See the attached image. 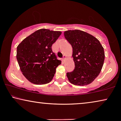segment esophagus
Wrapping results in <instances>:
<instances>
[{
	"mask_svg": "<svg viewBox=\"0 0 121 121\" xmlns=\"http://www.w3.org/2000/svg\"><path fill=\"white\" fill-rule=\"evenodd\" d=\"M66 58H67V56H66L65 55H64L63 56V58H62V60L63 61L65 60V59H66Z\"/></svg>",
	"mask_w": 121,
	"mask_h": 121,
	"instance_id": "34e87169",
	"label": "esophagus"
}]
</instances>
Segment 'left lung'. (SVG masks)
Here are the masks:
<instances>
[{"label": "left lung", "instance_id": "obj_1", "mask_svg": "<svg viewBox=\"0 0 121 121\" xmlns=\"http://www.w3.org/2000/svg\"><path fill=\"white\" fill-rule=\"evenodd\" d=\"M64 37L73 48L74 70L67 73L71 83L84 86L90 84L101 70L105 59L104 48L96 38L84 31L64 32Z\"/></svg>", "mask_w": 121, "mask_h": 121}]
</instances>
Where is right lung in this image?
<instances>
[{
    "instance_id": "obj_1",
    "label": "right lung",
    "mask_w": 121,
    "mask_h": 121,
    "mask_svg": "<svg viewBox=\"0 0 121 121\" xmlns=\"http://www.w3.org/2000/svg\"><path fill=\"white\" fill-rule=\"evenodd\" d=\"M61 34L60 31L40 29L18 45L16 58L23 75L29 82L42 85L52 80L61 61L57 59L52 46Z\"/></svg>"
}]
</instances>
